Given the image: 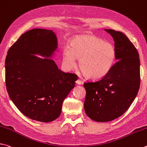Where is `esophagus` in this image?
<instances>
[{
	"instance_id": "esophagus-1",
	"label": "esophagus",
	"mask_w": 147,
	"mask_h": 147,
	"mask_svg": "<svg viewBox=\"0 0 147 147\" xmlns=\"http://www.w3.org/2000/svg\"><path fill=\"white\" fill-rule=\"evenodd\" d=\"M76 84H78V85H82V84H83V82L80 80V79H78V80H76Z\"/></svg>"
}]
</instances>
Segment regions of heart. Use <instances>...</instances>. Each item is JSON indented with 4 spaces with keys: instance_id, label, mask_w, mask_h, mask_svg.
I'll return each instance as SVG.
<instances>
[{
    "instance_id": "obj_1",
    "label": "heart",
    "mask_w": 147,
    "mask_h": 147,
    "mask_svg": "<svg viewBox=\"0 0 147 147\" xmlns=\"http://www.w3.org/2000/svg\"><path fill=\"white\" fill-rule=\"evenodd\" d=\"M115 58L114 45L92 34L74 37L69 48H65L62 53L63 63L67 69L71 70L75 67L78 58L82 71L91 79L100 78L107 74Z\"/></svg>"
}]
</instances>
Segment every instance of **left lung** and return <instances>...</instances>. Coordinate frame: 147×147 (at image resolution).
Listing matches in <instances>:
<instances>
[{
  "label": "left lung",
  "instance_id": "8db88e82",
  "mask_svg": "<svg viewBox=\"0 0 147 147\" xmlns=\"http://www.w3.org/2000/svg\"><path fill=\"white\" fill-rule=\"evenodd\" d=\"M105 31L115 42L118 62L101 78L84 84L85 113L98 122L110 121L123 115L134 100L140 86V62L136 48L121 32Z\"/></svg>",
  "mask_w": 147,
  "mask_h": 147
}]
</instances>
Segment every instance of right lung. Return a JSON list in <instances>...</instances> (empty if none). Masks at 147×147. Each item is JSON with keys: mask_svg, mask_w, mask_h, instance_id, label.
<instances>
[{"mask_svg": "<svg viewBox=\"0 0 147 147\" xmlns=\"http://www.w3.org/2000/svg\"><path fill=\"white\" fill-rule=\"evenodd\" d=\"M57 48L51 30L33 29L12 45L5 62V79L10 99L31 119L50 122L59 117L63 101L75 86L76 75L58 69L51 57Z\"/></svg>", "mask_w": 147, "mask_h": 147, "instance_id": "add662e5", "label": "right lung"}]
</instances>
